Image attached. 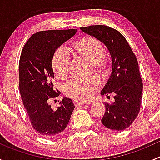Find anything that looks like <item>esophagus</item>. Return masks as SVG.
<instances>
[{"instance_id":"34e87169","label":"esophagus","mask_w":160,"mask_h":160,"mask_svg":"<svg viewBox=\"0 0 160 160\" xmlns=\"http://www.w3.org/2000/svg\"><path fill=\"white\" fill-rule=\"evenodd\" d=\"M73 104L75 106H81L83 105V104H87L86 101H73Z\"/></svg>"}]
</instances>
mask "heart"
Here are the masks:
<instances>
[{"label": "heart", "instance_id": "b5f03b06", "mask_svg": "<svg viewBox=\"0 0 160 160\" xmlns=\"http://www.w3.org/2000/svg\"><path fill=\"white\" fill-rule=\"evenodd\" d=\"M73 47L78 54L90 60L95 70L101 73L108 72L109 59L104 54V48L101 42L93 37L84 36L75 42ZM70 62V54L65 47L61 46L55 51L52 59V68L56 77L65 79L68 76ZM101 85V80L96 77L76 78L65 85L64 91L72 99L86 101L93 96Z\"/></svg>", "mask_w": 160, "mask_h": 160}]
</instances>
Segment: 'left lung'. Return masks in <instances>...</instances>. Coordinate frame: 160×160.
Here are the masks:
<instances>
[{
  "mask_svg": "<svg viewBox=\"0 0 160 160\" xmlns=\"http://www.w3.org/2000/svg\"><path fill=\"white\" fill-rule=\"evenodd\" d=\"M85 33L102 42L110 52L112 71L101 95H114V101L105 103L101 122L111 130L122 131L135 121L142 104V80L136 56L125 37L106 25L81 27ZM108 96V98H109Z\"/></svg>",
  "mask_w": 160,
  "mask_h": 160,
  "instance_id": "1",
  "label": "left lung"
}]
</instances>
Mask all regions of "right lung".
<instances>
[{"mask_svg": "<svg viewBox=\"0 0 160 160\" xmlns=\"http://www.w3.org/2000/svg\"><path fill=\"white\" fill-rule=\"evenodd\" d=\"M77 32V29L38 32L30 37L21 53V97L32 126L44 138H51L65 129L75 108L72 100L64 98L59 107L53 110L49 100L60 94L52 83L53 54Z\"/></svg>", "mask_w": 160, "mask_h": 160, "instance_id": "obj_1", "label": "right lung"}]
</instances>
